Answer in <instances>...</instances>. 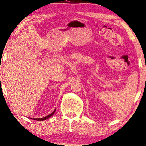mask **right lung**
<instances>
[{"mask_svg":"<svg viewBox=\"0 0 146 146\" xmlns=\"http://www.w3.org/2000/svg\"><path fill=\"white\" fill-rule=\"evenodd\" d=\"M55 111H56V109L53 111V112H52L51 114H49V115H47L46 117H42V118H38V119H35V120H39V121H40V120H46V119H48V118H49V117H51L52 115H54V112H55Z\"/></svg>","mask_w":146,"mask_h":146,"instance_id":"add662e5","label":"right lung"}]
</instances>
